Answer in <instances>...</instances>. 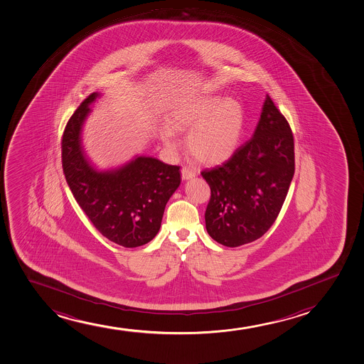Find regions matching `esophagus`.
<instances>
[{
	"label": "esophagus",
	"instance_id": "obj_1",
	"mask_svg": "<svg viewBox=\"0 0 364 364\" xmlns=\"http://www.w3.org/2000/svg\"><path fill=\"white\" fill-rule=\"evenodd\" d=\"M181 173H182V180L184 181L191 180V178L196 177V175H197L196 170H193L191 167L187 166H184L183 168H182Z\"/></svg>",
	"mask_w": 364,
	"mask_h": 364
}]
</instances>
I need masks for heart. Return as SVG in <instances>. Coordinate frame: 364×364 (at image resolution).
Masks as SVG:
<instances>
[{
	"label": "heart",
	"instance_id": "obj_1",
	"mask_svg": "<svg viewBox=\"0 0 364 364\" xmlns=\"http://www.w3.org/2000/svg\"><path fill=\"white\" fill-rule=\"evenodd\" d=\"M160 138L175 146L172 132H188L189 153L203 164L218 165L232 158L245 131V114L239 102L223 97H206L176 107L166 117Z\"/></svg>",
	"mask_w": 364,
	"mask_h": 364
}]
</instances>
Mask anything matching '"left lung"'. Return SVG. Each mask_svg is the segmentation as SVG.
<instances>
[{
    "instance_id": "1",
    "label": "left lung",
    "mask_w": 364,
    "mask_h": 364,
    "mask_svg": "<svg viewBox=\"0 0 364 364\" xmlns=\"http://www.w3.org/2000/svg\"><path fill=\"white\" fill-rule=\"evenodd\" d=\"M294 172L293 132L267 96L252 138L221 166L201 172L211 189L205 211L210 237L228 247L261 238L276 221Z\"/></svg>"
}]
</instances>
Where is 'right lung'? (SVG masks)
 <instances>
[{"mask_svg":"<svg viewBox=\"0 0 364 364\" xmlns=\"http://www.w3.org/2000/svg\"><path fill=\"white\" fill-rule=\"evenodd\" d=\"M98 96L90 95L65 126L64 176L80 208L105 238L122 247H141L159 232L167 201L181 183L180 166L136 156L113 170H96L86 159L81 131Z\"/></svg>","mask_w":364,"mask_h":364,"instance_id":"add662e5","label":"right lung"}]
</instances>
